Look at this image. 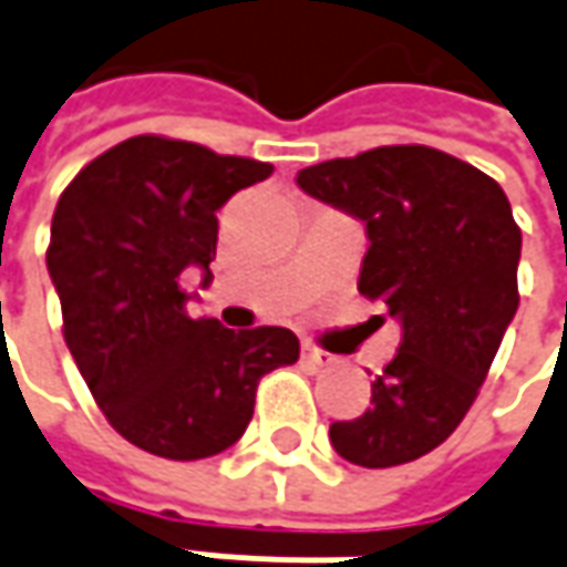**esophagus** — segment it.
Wrapping results in <instances>:
<instances>
[{"label":"esophagus","mask_w":567,"mask_h":567,"mask_svg":"<svg viewBox=\"0 0 567 567\" xmlns=\"http://www.w3.org/2000/svg\"><path fill=\"white\" fill-rule=\"evenodd\" d=\"M303 363H310V367H317V370H326V367L336 363V358L320 351V348H313V344H303Z\"/></svg>","instance_id":"esophagus-1"}]
</instances>
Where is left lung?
<instances>
[{
	"label": "left lung",
	"mask_w": 567,
	"mask_h": 567,
	"mask_svg": "<svg viewBox=\"0 0 567 567\" xmlns=\"http://www.w3.org/2000/svg\"><path fill=\"white\" fill-rule=\"evenodd\" d=\"M298 185L367 225L358 291L401 322L370 408L329 426L332 449L361 467L417 461L458 430L515 317L512 204L486 172L423 144L326 159Z\"/></svg>",
	"instance_id": "8db88e82"
}]
</instances>
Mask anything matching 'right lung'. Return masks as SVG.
Returning <instances> with one entry per match:
<instances>
[{
	"label": "right lung",
	"instance_id": "add662e5",
	"mask_svg": "<svg viewBox=\"0 0 567 567\" xmlns=\"http://www.w3.org/2000/svg\"><path fill=\"white\" fill-rule=\"evenodd\" d=\"M272 175L163 134L100 153L62 190L47 247L62 336L115 433L150 455L197 461L245 436L257 385L298 361L282 326L225 329L187 317L182 272L213 279L216 209Z\"/></svg>",
	"mask_w": 567,
	"mask_h": 567
}]
</instances>
